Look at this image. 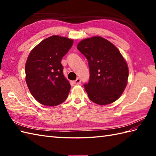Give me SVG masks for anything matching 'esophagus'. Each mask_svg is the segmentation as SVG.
<instances>
[{
  "label": "esophagus",
  "mask_w": 156,
  "mask_h": 156,
  "mask_svg": "<svg viewBox=\"0 0 156 156\" xmlns=\"http://www.w3.org/2000/svg\"><path fill=\"white\" fill-rule=\"evenodd\" d=\"M74 83L75 84H80L81 83L80 79L79 78H76V80L74 81Z\"/></svg>",
  "instance_id": "34e87169"
}]
</instances>
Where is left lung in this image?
<instances>
[{
    "instance_id": "left-lung-1",
    "label": "left lung",
    "mask_w": 156,
    "mask_h": 156,
    "mask_svg": "<svg viewBox=\"0 0 156 156\" xmlns=\"http://www.w3.org/2000/svg\"><path fill=\"white\" fill-rule=\"evenodd\" d=\"M77 48L87 58L90 78L84 88L90 100L100 105L121 97L127 84L129 69L115 45L100 36L84 39Z\"/></svg>"
}]
</instances>
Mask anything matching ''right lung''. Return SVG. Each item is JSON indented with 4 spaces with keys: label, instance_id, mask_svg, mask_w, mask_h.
<instances>
[{
    "label": "right lung",
    "instance_id": "right-lung-1",
    "mask_svg": "<svg viewBox=\"0 0 156 156\" xmlns=\"http://www.w3.org/2000/svg\"><path fill=\"white\" fill-rule=\"evenodd\" d=\"M73 39L59 35L45 39L32 49L25 64L26 83L39 103L56 106L68 98L71 86L63 74L62 59Z\"/></svg>",
    "mask_w": 156,
    "mask_h": 156
}]
</instances>
